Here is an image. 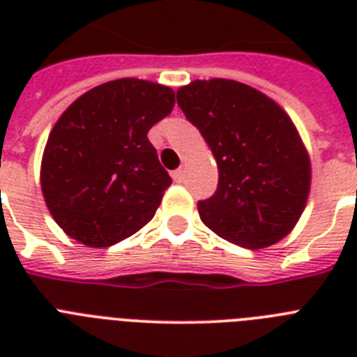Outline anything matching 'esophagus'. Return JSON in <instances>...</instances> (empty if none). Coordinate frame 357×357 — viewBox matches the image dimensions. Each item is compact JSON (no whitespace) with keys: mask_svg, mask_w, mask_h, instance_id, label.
<instances>
[{"mask_svg":"<svg viewBox=\"0 0 357 357\" xmlns=\"http://www.w3.org/2000/svg\"><path fill=\"white\" fill-rule=\"evenodd\" d=\"M172 178H174V181H176V183H181V181H183V179H185V170H183V168H178V170H174Z\"/></svg>","mask_w":357,"mask_h":357,"instance_id":"1","label":"esophagus"}]
</instances>
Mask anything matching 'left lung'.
Listing matches in <instances>:
<instances>
[{
    "mask_svg": "<svg viewBox=\"0 0 357 357\" xmlns=\"http://www.w3.org/2000/svg\"><path fill=\"white\" fill-rule=\"evenodd\" d=\"M178 105L211 148L218 187L198 202L202 222L244 248H266L298 222L311 165L298 131L276 102L231 79L192 81Z\"/></svg>",
    "mask_w": 357,
    "mask_h": 357,
    "instance_id": "8db88e82",
    "label": "left lung"
}]
</instances>
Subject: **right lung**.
Listing matches in <instances>:
<instances>
[{"instance_id": "obj_1", "label": "right lung", "mask_w": 357, "mask_h": 357, "mask_svg": "<svg viewBox=\"0 0 357 357\" xmlns=\"http://www.w3.org/2000/svg\"><path fill=\"white\" fill-rule=\"evenodd\" d=\"M172 89L123 77L79 96L42 155L46 206L68 237L105 248L150 222L172 178L148 131L174 109Z\"/></svg>"}]
</instances>
